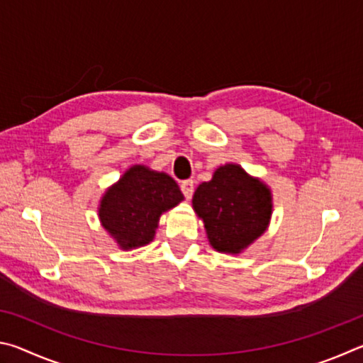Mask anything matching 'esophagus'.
I'll use <instances>...</instances> for the list:
<instances>
[{
	"label": "esophagus",
	"instance_id": "34e87169",
	"mask_svg": "<svg viewBox=\"0 0 363 363\" xmlns=\"http://www.w3.org/2000/svg\"><path fill=\"white\" fill-rule=\"evenodd\" d=\"M181 190H182L184 196H186V199L189 200L190 196H192V194H194V181H192V179L182 181V182H181Z\"/></svg>",
	"mask_w": 363,
	"mask_h": 363
}]
</instances>
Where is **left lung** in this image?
I'll list each match as a JSON object with an SVG mask.
<instances>
[{"label":"left lung","instance_id":"obj_1","mask_svg":"<svg viewBox=\"0 0 363 363\" xmlns=\"http://www.w3.org/2000/svg\"><path fill=\"white\" fill-rule=\"evenodd\" d=\"M192 206L219 253L238 255L266 232L272 214L270 189L240 164L227 163L196 187Z\"/></svg>","mask_w":363,"mask_h":363}]
</instances>
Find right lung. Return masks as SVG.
Masks as SVG:
<instances>
[{
    "mask_svg": "<svg viewBox=\"0 0 363 363\" xmlns=\"http://www.w3.org/2000/svg\"><path fill=\"white\" fill-rule=\"evenodd\" d=\"M182 200L173 177L134 164L104 194L99 219L121 250H133L150 243L160 216Z\"/></svg>",
    "mask_w": 363,
    "mask_h": 363,
    "instance_id": "1",
    "label": "right lung"
}]
</instances>
